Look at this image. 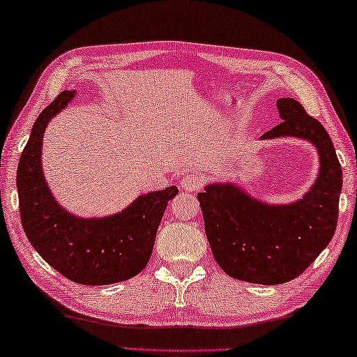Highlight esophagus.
Instances as JSON below:
<instances>
[{"label": "esophagus", "mask_w": 357, "mask_h": 357, "mask_svg": "<svg viewBox=\"0 0 357 357\" xmlns=\"http://www.w3.org/2000/svg\"><path fill=\"white\" fill-rule=\"evenodd\" d=\"M201 186H202V178L196 174H185L182 180H180V188L188 192L197 191Z\"/></svg>", "instance_id": "obj_1"}]
</instances>
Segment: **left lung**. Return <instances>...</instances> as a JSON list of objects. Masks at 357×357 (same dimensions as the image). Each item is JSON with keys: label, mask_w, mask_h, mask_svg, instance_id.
I'll return each instance as SVG.
<instances>
[{"label": "left lung", "mask_w": 357, "mask_h": 357, "mask_svg": "<svg viewBox=\"0 0 357 357\" xmlns=\"http://www.w3.org/2000/svg\"><path fill=\"white\" fill-rule=\"evenodd\" d=\"M283 121L261 139L299 137L319 155V174L302 199L273 206L241 186L210 183L197 195L213 258L242 282L282 284L299 277L334 237L342 167L324 126L293 98L277 101Z\"/></svg>", "instance_id": "8db88e82"}]
</instances>
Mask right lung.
<instances>
[{
  "label": "right lung",
  "instance_id": "1",
  "mask_svg": "<svg viewBox=\"0 0 357 357\" xmlns=\"http://www.w3.org/2000/svg\"><path fill=\"white\" fill-rule=\"evenodd\" d=\"M75 96L63 91L34 121L17 169L20 218L28 241L47 264L80 284L125 282L142 272L158 226L177 186L139 196L125 210L102 218H80L55 201L40 165L47 123Z\"/></svg>",
  "mask_w": 357,
  "mask_h": 357
}]
</instances>
